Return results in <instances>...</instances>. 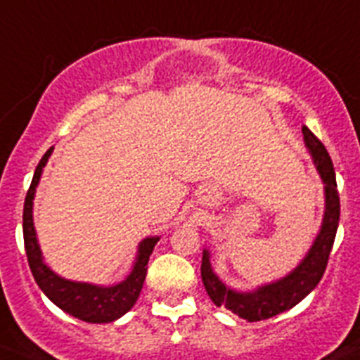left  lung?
Listing matches in <instances>:
<instances>
[{"instance_id": "1", "label": "left lung", "mask_w": 360, "mask_h": 360, "mask_svg": "<svg viewBox=\"0 0 360 360\" xmlns=\"http://www.w3.org/2000/svg\"><path fill=\"white\" fill-rule=\"evenodd\" d=\"M303 140L309 154L312 156L316 170L323 181L325 190V213L319 233L314 238L312 245L307 251L305 258L290 271L287 276L276 281L265 283L252 290H235L220 280L213 273L212 262H210V251H202V264H200V276H202L204 289L212 297L217 307H226L245 321H264L269 317H274L285 310L292 309L305 300L319 283L325 274L326 264H328L330 251H332L335 233L339 226V213H341V202H339L338 183H335V172L325 145L317 140L309 127L303 125Z\"/></svg>"}]
</instances>
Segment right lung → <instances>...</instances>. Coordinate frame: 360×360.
Masks as SVG:
<instances>
[{"label":"right lung","instance_id":"add662e5","mask_svg":"<svg viewBox=\"0 0 360 360\" xmlns=\"http://www.w3.org/2000/svg\"><path fill=\"white\" fill-rule=\"evenodd\" d=\"M51 152H53V147L48 148L43 160L39 161L34 179L28 188L27 199H25V208H22V236H25L28 265L39 289L60 310L86 323H112L134 307L143 287L145 276H147L148 258L154 251V245L160 240V236H147L140 242L131 273L120 283L95 285L86 283V281H71L53 273L44 262L34 226L35 190H37L43 168L46 167Z\"/></svg>","mask_w":360,"mask_h":360}]
</instances>
